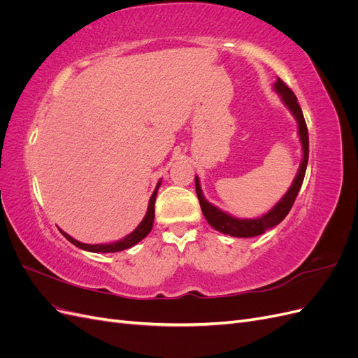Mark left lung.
Listing matches in <instances>:
<instances>
[{
    "label": "left lung",
    "instance_id": "left-lung-1",
    "mask_svg": "<svg viewBox=\"0 0 358 358\" xmlns=\"http://www.w3.org/2000/svg\"><path fill=\"white\" fill-rule=\"evenodd\" d=\"M273 88L280 95V100H282V103L287 106V109L291 112V115L294 116V119L297 121V125H299V137H300L301 152H303L299 171H297L294 180H292L291 187L284 194V197L280 199L267 213H264L263 216H258V218H251V220L236 218V216L227 213V212L221 210L220 208H216V206H213L212 203H209L203 196L200 180L196 176V192H197V197L200 201L201 212L204 215L206 221H208L213 227V229L218 230L220 233L229 234L233 237H255V236L263 234L268 229H273V227L282 221L288 215V212L291 210L292 204H294V200L297 197V194L301 188L303 179H305L308 159H309V137H308V128H306L305 117H303V112L297 103V96L279 78L275 82Z\"/></svg>",
    "mask_w": 358,
    "mask_h": 358
}]
</instances>
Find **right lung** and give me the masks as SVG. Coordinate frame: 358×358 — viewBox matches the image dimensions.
Wrapping results in <instances>:
<instances>
[{
    "label": "right lung",
    "instance_id": "add662e5",
    "mask_svg": "<svg viewBox=\"0 0 358 358\" xmlns=\"http://www.w3.org/2000/svg\"><path fill=\"white\" fill-rule=\"evenodd\" d=\"M161 185V180H158L157 183V188L154 191L152 196H150L149 199V206H148V212L145 215V218L142 220V222H140L136 230L133 233L127 234L124 239L117 241V242H113V243H101V245H86V243H82L79 241L73 239L71 236H69L66 231H62V236L66 237V239L69 242H71L74 246H78L80 249H83V251H90V252H119V251H124V249H128L131 248L134 245H137L140 241L145 239V237L150 233V230H152V225H154V218H155V199H157V194H158V188Z\"/></svg>",
    "mask_w": 358,
    "mask_h": 358
}]
</instances>
